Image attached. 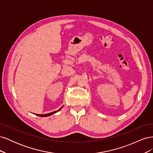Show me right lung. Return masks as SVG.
Listing matches in <instances>:
<instances>
[{
    "label": "right lung",
    "instance_id": "right-lung-1",
    "mask_svg": "<svg viewBox=\"0 0 153 153\" xmlns=\"http://www.w3.org/2000/svg\"><path fill=\"white\" fill-rule=\"evenodd\" d=\"M62 107H63V106H62V107H61V108H59L57 111H54V112H50V113H48V114H36V115H38V116H40V117H47V116H50V115H52V114H55V113H56V112H59V111L60 110H61Z\"/></svg>",
    "mask_w": 153,
    "mask_h": 153
}]
</instances>
